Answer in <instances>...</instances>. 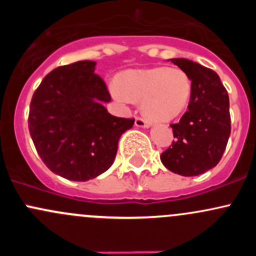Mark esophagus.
Returning <instances> with one entry per match:
<instances>
[{"instance_id":"1","label":"esophagus","mask_w":256,"mask_h":256,"mask_svg":"<svg viewBox=\"0 0 256 256\" xmlns=\"http://www.w3.org/2000/svg\"><path fill=\"white\" fill-rule=\"evenodd\" d=\"M135 126H136V128H148L150 126H151V122H148V121H144V118H136V120H135Z\"/></svg>"}]
</instances>
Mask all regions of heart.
Listing matches in <instances>:
<instances>
[{
	"instance_id": "1",
	"label": "heart",
	"mask_w": 256,
	"mask_h": 256,
	"mask_svg": "<svg viewBox=\"0 0 256 256\" xmlns=\"http://www.w3.org/2000/svg\"><path fill=\"white\" fill-rule=\"evenodd\" d=\"M112 92L120 102H141L144 115L151 121H170L187 109L192 95V80L180 68L156 66L124 74L120 86Z\"/></svg>"
}]
</instances>
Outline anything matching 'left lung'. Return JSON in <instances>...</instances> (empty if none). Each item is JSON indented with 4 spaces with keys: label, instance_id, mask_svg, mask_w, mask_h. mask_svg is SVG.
I'll return each mask as SVG.
<instances>
[{
    "label": "left lung",
    "instance_id": "left-lung-1",
    "mask_svg": "<svg viewBox=\"0 0 256 256\" xmlns=\"http://www.w3.org/2000/svg\"><path fill=\"white\" fill-rule=\"evenodd\" d=\"M192 80L188 110L172 124L174 141L162 152L167 170L184 177L202 174L220 161L230 136L229 96L216 72L186 58L168 59Z\"/></svg>",
    "mask_w": 256,
    "mask_h": 256
}]
</instances>
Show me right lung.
Listing matches in <instances>:
<instances>
[{"mask_svg":"<svg viewBox=\"0 0 256 256\" xmlns=\"http://www.w3.org/2000/svg\"><path fill=\"white\" fill-rule=\"evenodd\" d=\"M95 66L80 60L52 70L33 94L28 118L30 138L46 166L79 182L112 167L121 135L135 121L108 112L104 104L112 96Z\"/></svg>","mask_w":256,"mask_h":256,"instance_id":"right-lung-1","label":"right lung"}]
</instances>
